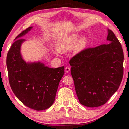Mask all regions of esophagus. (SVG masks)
Returning a JSON list of instances; mask_svg holds the SVG:
<instances>
[{
	"mask_svg": "<svg viewBox=\"0 0 129 129\" xmlns=\"http://www.w3.org/2000/svg\"><path fill=\"white\" fill-rule=\"evenodd\" d=\"M65 72L66 73H68L70 71V68L68 66H66L65 68Z\"/></svg>",
	"mask_w": 129,
	"mask_h": 129,
	"instance_id": "obj_1",
	"label": "esophagus"
}]
</instances>
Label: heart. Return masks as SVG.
<instances>
[{"mask_svg":"<svg viewBox=\"0 0 129 129\" xmlns=\"http://www.w3.org/2000/svg\"><path fill=\"white\" fill-rule=\"evenodd\" d=\"M79 38V34H73L60 39L56 44V48L57 51L61 53L71 51ZM88 43V40L86 37H82L81 38L76 44H76L74 47V53L78 54L84 51L86 48Z\"/></svg>","mask_w":129,"mask_h":129,"instance_id":"obj_1","label":"heart"}]
</instances>
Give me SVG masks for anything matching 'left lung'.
I'll use <instances>...</instances> for the list:
<instances>
[{
    "label": "left lung",
    "mask_w": 129,
    "mask_h": 129,
    "mask_svg": "<svg viewBox=\"0 0 129 129\" xmlns=\"http://www.w3.org/2000/svg\"><path fill=\"white\" fill-rule=\"evenodd\" d=\"M108 31L110 43L84 49L69 61L78 99L80 104L90 108L105 104L123 78L122 45L113 32Z\"/></svg>",
    "instance_id": "obj_1"
}]
</instances>
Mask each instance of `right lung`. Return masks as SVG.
Listing matches in <instances>:
<instances>
[{
	"label": "right lung",
	"mask_w": 129,
	"mask_h": 129,
	"mask_svg": "<svg viewBox=\"0 0 129 129\" xmlns=\"http://www.w3.org/2000/svg\"><path fill=\"white\" fill-rule=\"evenodd\" d=\"M32 28L16 37L8 52L6 64L11 88L16 97L28 108L43 110L53 104L65 68H51L40 62L27 63L23 59L20 48L25 40L20 38Z\"/></svg>",
	"instance_id": "1"
}]
</instances>
